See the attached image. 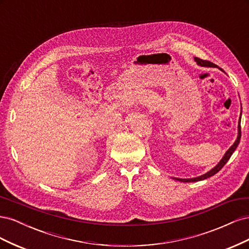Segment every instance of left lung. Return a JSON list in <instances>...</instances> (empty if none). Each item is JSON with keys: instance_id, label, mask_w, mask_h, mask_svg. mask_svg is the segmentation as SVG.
I'll use <instances>...</instances> for the list:
<instances>
[{"instance_id": "8db88e82", "label": "left lung", "mask_w": 249, "mask_h": 249, "mask_svg": "<svg viewBox=\"0 0 249 249\" xmlns=\"http://www.w3.org/2000/svg\"><path fill=\"white\" fill-rule=\"evenodd\" d=\"M194 60H195V61H196V63H197L198 65H200V66H205V67H212V66H215L213 63H211L210 61H206V60H201V59L196 58V57L194 58ZM241 112H242V108H241ZM240 139H241V115H240V119H239V123H238V137H237L236 141L233 142V144L227 150V153L224 154V156H223L222 159L220 160V162L218 163L214 168H212L210 171H208L207 173H205V175L199 176V177H197V178H173L177 179V180H179V182L191 183V182H198V180L206 179V178H210V177H212V176L216 175V173H217L218 171H219V170L224 166V165L227 164V162L230 160L231 156L232 155L233 152H235L237 146H238V144H239Z\"/></svg>"}]
</instances>
